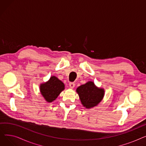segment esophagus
Listing matches in <instances>:
<instances>
[{
  "mask_svg": "<svg viewBox=\"0 0 146 146\" xmlns=\"http://www.w3.org/2000/svg\"><path fill=\"white\" fill-rule=\"evenodd\" d=\"M69 86H70V88L73 89L75 86V83L74 82H70L69 83Z\"/></svg>",
  "mask_w": 146,
  "mask_h": 146,
  "instance_id": "obj_1",
  "label": "esophagus"
}]
</instances>
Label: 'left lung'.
Here are the masks:
<instances>
[{
    "label": "left lung",
    "mask_w": 146,
    "mask_h": 146,
    "mask_svg": "<svg viewBox=\"0 0 146 146\" xmlns=\"http://www.w3.org/2000/svg\"><path fill=\"white\" fill-rule=\"evenodd\" d=\"M76 91L82 105L86 108L96 106L101 101L104 95V89L96 87L92 82H88L85 85L80 86Z\"/></svg>",
    "instance_id": "8db88e82"
}]
</instances>
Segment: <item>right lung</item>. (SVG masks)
I'll return each instance as SVG.
<instances>
[{
  "instance_id": "obj_1",
  "label": "right lung",
  "mask_w": 146,
  "mask_h": 146,
  "mask_svg": "<svg viewBox=\"0 0 146 146\" xmlns=\"http://www.w3.org/2000/svg\"><path fill=\"white\" fill-rule=\"evenodd\" d=\"M64 89V83L55 76L40 86V91L46 101L51 102L57 98L60 92Z\"/></svg>"
}]
</instances>
